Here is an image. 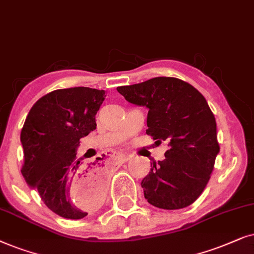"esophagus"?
I'll list each match as a JSON object with an SVG mask.
<instances>
[{"mask_svg": "<svg viewBox=\"0 0 254 254\" xmlns=\"http://www.w3.org/2000/svg\"><path fill=\"white\" fill-rule=\"evenodd\" d=\"M116 158L118 159V160H120L121 162H124V161H127V159H129V157H127V154H124V153H120V152H116Z\"/></svg>", "mask_w": 254, "mask_h": 254, "instance_id": "esophagus-1", "label": "esophagus"}]
</instances>
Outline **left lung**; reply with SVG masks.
<instances>
[{
	"label": "left lung",
	"instance_id": "obj_1",
	"mask_svg": "<svg viewBox=\"0 0 254 254\" xmlns=\"http://www.w3.org/2000/svg\"><path fill=\"white\" fill-rule=\"evenodd\" d=\"M127 102L146 107V133L166 141L165 159L152 162L141 188L154 207L175 210L202 194L219 153L216 121L204 96L177 77L159 76L117 87Z\"/></svg>",
	"mask_w": 254,
	"mask_h": 254
}]
</instances>
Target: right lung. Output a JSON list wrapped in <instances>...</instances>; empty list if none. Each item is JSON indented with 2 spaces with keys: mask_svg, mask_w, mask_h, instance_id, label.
I'll return each mask as SVG.
<instances>
[{
  "mask_svg": "<svg viewBox=\"0 0 254 254\" xmlns=\"http://www.w3.org/2000/svg\"><path fill=\"white\" fill-rule=\"evenodd\" d=\"M104 90L74 87L53 90L33 104L21 132L22 175L46 207L64 218L86 217L102 203L106 167L76 157L81 138L96 129Z\"/></svg>",
  "mask_w": 254,
  "mask_h": 254,
  "instance_id": "right-lung-1",
  "label": "right lung"
}]
</instances>
